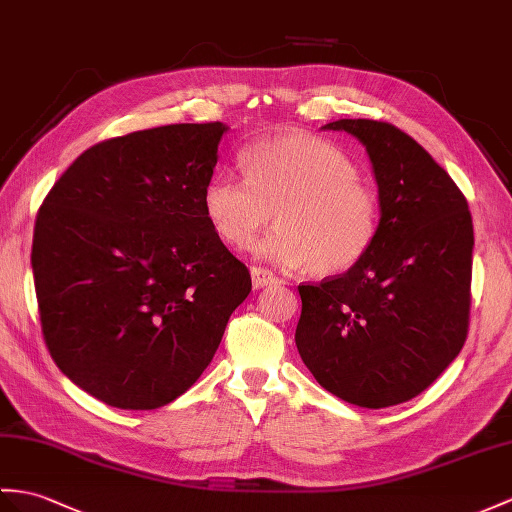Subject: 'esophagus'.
<instances>
[{"instance_id":"1","label":"esophagus","mask_w":512,"mask_h":512,"mask_svg":"<svg viewBox=\"0 0 512 512\" xmlns=\"http://www.w3.org/2000/svg\"><path fill=\"white\" fill-rule=\"evenodd\" d=\"M278 276L265 267H252V284L254 289H263L267 284H276Z\"/></svg>"}]
</instances>
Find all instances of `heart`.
Returning <instances> with one entry per match:
<instances>
[{
    "label": "heart",
    "mask_w": 512,
    "mask_h": 512,
    "mask_svg": "<svg viewBox=\"0 0 512 512\" xmlns=\"http://www.w3.org/2000/svg\"><path fill=\"white\" fill-rule=\"evenodd\" d=\"M247 180L215 176L204 213L223 241L249 247L273 215L280 226L256 247L282 267L339 276L363 260L380 232L382 204L356 162L310 134H284L241 156Z\"/></svg>",
    "instance_id": "obj_1"
}]
</instances>
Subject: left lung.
<instances>
[{
	"mask_svg": "<svg viewBox=\"0 0 512 512\" xmlns=\"http://www.w3.org/2000/svg\"><path fill=\"white\" fill-rule=\"evenodd\" d=\"M367 147L382 204L371 252L341 276L299 284L297 352L341 400H413L463 350L473 223L465 195L413 136L386 121L339 119Z\"/></svg>",
	"mask_w": 512,
	"mask_h": 512,
	"instance_id": "obj_1",
	"label": "left lung"
}]
</instances>
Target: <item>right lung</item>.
<instances>
[{
    "label": "right lung",
    "mask_w": 512,
    "mask_h": 512,
    "mask_svg": "<svg viewBox=\"0 0 512 512\" xmlns=\"http://www.w3.org/2000/svg\"><path fill=\"white\" fill-rule=\"evenodd\" d=\"M226 123H173L80 154L43 199L32 271L49 354L82 391L154 410L202 376L249 269L204 213Z\"/></svg>",
    "instance_id": "obj_1"
}]
</instances>
